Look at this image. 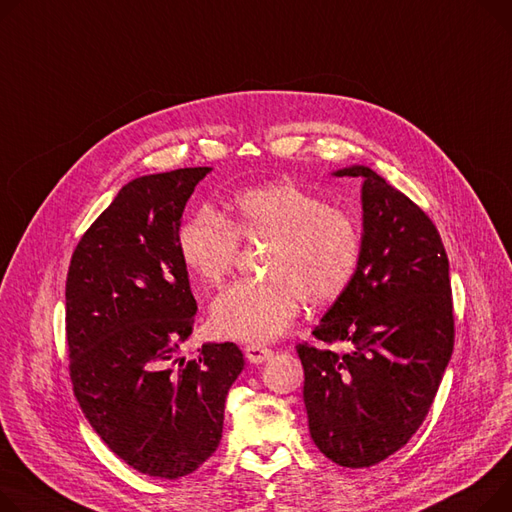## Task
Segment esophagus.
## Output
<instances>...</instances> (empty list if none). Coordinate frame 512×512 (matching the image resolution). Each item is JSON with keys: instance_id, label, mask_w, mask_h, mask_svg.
<instances>
[{"instance_id": "1", "label": "esophagus", "mask_w": 512, "mask_h": 512, "mask_svg": "<svg viewBox=\"0 0 512 512\" xmlns=\"http://www.w3.org/2000/svg\"><path fill=\"white\" fill-rule=\"evenodd\" d=\"M271 354H274V352H271L267 346H259V344H251V346L245 348V356H247V360L253 362V364L265 362L267 358H271Z\"/></svg>"}]
</instances>
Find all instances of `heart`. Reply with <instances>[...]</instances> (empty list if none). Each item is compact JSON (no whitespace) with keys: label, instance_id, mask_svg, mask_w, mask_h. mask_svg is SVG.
<instances>
[{"label":"heart","instance_id":"1","mask_svg":"<svg viewBox=\"0 0 512 512\" xmlns=\"http://www.w3.org/2000/svg\"><path fill=\"white\" fill-rule=\"evenodd\" d=\"M245 243H269L267 280L238 282L212 304V327L251 344L274 342L298 317L302 302L327 306L342 298L362 263L358 220L298 183H271L238 193L230 216L197 210L179 228L181 261L208 286H220Z\"/></svg>","mask_w":512,"mask_h":512}]
</instances>
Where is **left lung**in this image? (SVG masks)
<instances>
[{
	"label": "left lung",
	"instance_id": "8db88e82",
	"mask_svg": "<svg viewBox=\"0 0 512 512\" xmlns=\"http://www.w3.org/2000/svg\"><path fill=\"white\" fill-rule=\"evenodd\" d=\"M358 276L313 329L333 352L298 344L304 405L319 451L342 467L377 465L426 420L455 346L449 259L428 214L366 166Z\"/></svg>",
	"mask_w": 512,
	"mask_h": 512
}]
</instances>
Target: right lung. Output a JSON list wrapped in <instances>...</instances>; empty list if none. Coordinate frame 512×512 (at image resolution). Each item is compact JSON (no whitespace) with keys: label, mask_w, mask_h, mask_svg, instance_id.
Returning a JSON list of instances; mask_svg holds the SVG:
<instances>
[{"label":"right lung","mask_w":512,"mask_h":512,"mask_svg":"<svg viewBox=\"0 0 512 512\" xmlns=\"http://www.w3.org/2000/svg\"><path fill=\"white\" fill-rule=\"evenodd\" d=\"M210 166L127 183L74 249L65 280L70 381L107 447L152 478L193 473L218 449L228 389L245 360L236 344L177 358L197 302L177 234Z\"/></svg>","instance_id":"obj_1"}]
</instances>
